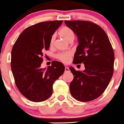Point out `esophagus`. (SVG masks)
Returning a JSON list of instances; mask_svg holds the SVG:
<instances>
[{
    "mask_svg": "<svg viewBox=\"0 0 124 124\" xmlns=\"http://www.w3.org/2000/svg\"><path fill=\"white\" fill-rule=\"evenodd\" d=\"M65 72H69L70 69L68 67H65Z\"/></svg>",
    "mask_w": 124,
    "mask_h": 124,
    "instance_id": "1",
    "label": "esophagus"
}]
</instances>
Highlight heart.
<instances>
[{"label":"heart","mask_w":124,"mask_h":124,"mask_svg":"<svg viewBox=\"0 0 124 124\" xmlns=\"http://www.w3.org/2000/svg\"><path fill=\"white\" fill-rule=\"evenodd\" d=\"M60 36L67 40V41L70 42H73L74 39L75 38V33L74 31L71 28L67 26H64L62 27L59 32ZM55 40V35L52 36L50 41V45L52 46ZM72 53L71 52H62V53H59L56 54V57L59 61L64 62V63H68L70 61L71 57L72 56Z\"/></svg>","instance_id":"obj_1"}]
</instances>
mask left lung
I'll return each mask as SVG.
<instances>
[{
    "label": "left lung",
    "mask_w": 124,
    "mask_h": 124,
    "mask_svg": "<svg viewBox=\"0 0 124 124\" xmlns=\"http://www.w3.org/2000/svg\"><path fill=\"white\" fill-rule=\"evenodd\" d=\"M65 23L78 38L73 63H83L85 67L83 71L70 68L74 76L70 93L78 101H92L104 92L113 76L115 55L112 44L105 31L93 22L65 20Z\"/></svg>",
    "instance_id": "obj_1"
}]
</instances>
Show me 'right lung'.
I'll return each mask as SVG.
<instances>
[{
	"label": "right lung",
	"instance_id": "right-lung-1",
	"mask_svg": "<svg viewBox=\"0 0 124 124\" xmlns=\"http://www.w3.org/2000/svg\"><path fill=\"white\" fill-rule=\"evenodd\" d=\"M62 22H41L27 27L12 47L11 67L15 83L30 101L41 102L50 98L54 81L64 72L63 63L56 61L47 69L41 68L43 52L49 49L51 37Z\"/></svg>",
	"mask_w": 124,
	"mask_h": 124
}]
</instances>
